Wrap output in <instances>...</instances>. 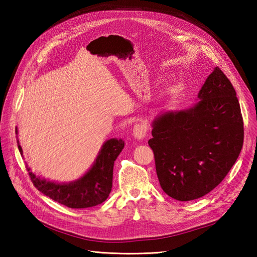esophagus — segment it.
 <instances>
[{
  "instance_id": "esophagus-1",
  "label": "esophagus",
  "mask_w": 257,
  "mask_h": 257,
  "mask_svg": "<svg viewBox=\"0 0 257 257\" xmlns=\"http://www.w3.org/2000/svg\"><path fill=\"white\" fill-rule=\"evenodd\" d=\"M147 129H148V125H147L146 122L141 121V122L136 123L133 130L134 137L137 140H143L147 136Z\"/></svg>"
}]
</instances>
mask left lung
I'll return each instance as SVG.
<instances>
[{"label":"left lung","instance_id":"1","mask_svg":"<svg viewBox=\"0 0 257 257\" xmlns=\"http://www.w3.org/2000/svg\"><path fill=\"white\" fill-rule=\"evenodd\" d=\"M183 110L152 121L156 171L162 190L178 201L199 199L226 177L243 147L244 127L235 89L219 67Z\"/></svg>","mask_w":257,"mask_h":257}]
</instances>
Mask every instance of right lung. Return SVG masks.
Segmentation results:
<instances>
[{"label": "right lung", "mask_w": 257, "mask_h": 257, "mask_svg": "<svg viewBox=\"0 0 257 257\" xmlns=\"http://www.w3.org/2000/svg\"><path fill=\"white\" fill-rule=\"evenodd\" d=\"M18 134V130H16ZM21 155L23 150L18 140ZM122 139H109L102 145L94 165L83 177L68 183L48 181L44 178L35 176L27 168L34 187L48 198L66 205L70 209H86L96 206L105 201L112 188L113 163L123 149Z\"/></svg>", "instance_id": "add662e5"}]
</instances>
